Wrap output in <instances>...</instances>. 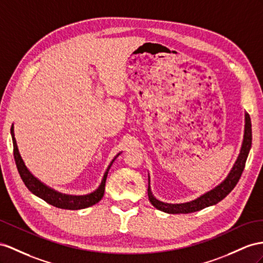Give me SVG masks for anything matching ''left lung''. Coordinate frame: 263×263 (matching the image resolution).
I'll list each match as a JSON object with an SVG mask.
<instances>
[{"instance_id":"obj_1","label":"left lung","mask_w":263,"mask_h":263,"mask_svg":"<svg viewBox=\"0 0 263 263\" xmlns=\"http://www.w3.org/2000/svg\"><path fill=\"white\" fill-rule=\"evenodd\" d=\"M252 143V129H251V120L250 116L246 113V127H245V136H243V142H242L241 151L239 157L235 161V163L232 167V170L229 173V176L226 180L215 186L213 190L206 192L203 196L193 200L191 202H186V203H180V204H171V203H164L153 197V194L150 190V186L147 187V196L153 206H156L158 210H161L166 213H191L199 210H202L206 206L213 205L218 203L221 200H223L229 193H230L233 187L237 185L239 180L241 178V174L245 170L246 161L248 158L249 151L251 149Z\"/></svg>"}]
</instances>
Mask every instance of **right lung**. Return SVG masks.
I'll use <instances>...</instances> for the list:
<instances>
[{"label":"right lung","instance_id":"1","mask_svg":"<svg viewBox=\"0 0 263 263\" xmlns=\"http://www.w3.org/2000/svg\"><path fill=\"white\" fill-rule=\"evenodd\" d=\"M11 136H12V141H13V154H14L15 164L17 167V171L20 173V177H21L25 186L28 187V189L33 194H35V196H37L39 198L43 199L45 202H48L49 204H51L53 206H57L60 209H66V210H80V209L89 208L93 204L98 203V202L103 198L107 172H109L114 160L112 161L111 164L107 166V169L104 173V177L102 179V182H101L100 186L96 191L90 193V194H86V196H69V194H63V193H60L55 190L51 189V187L43 184L41 181H39L35 177H33V174L28 170V167L25 166L23 160L18 153L16 141L14 138V130H13V125L11 127ZM114 159H117V158H114Z\"/></svg>","mask_w":263,"mask_h":263}]
</instances>
